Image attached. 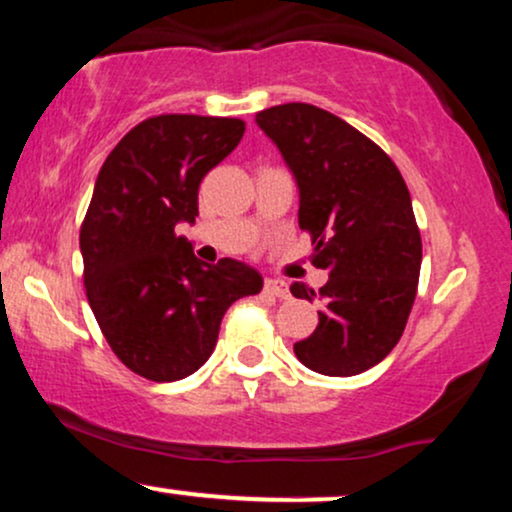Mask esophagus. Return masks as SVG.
Returning <instances> with one entry per match:
<instances>
[{
  "mask_svg": "<svg viewBox=\"0 0 512 512\" xmlns=\"http://www.w3.org/2000/svg\"><path fill=\"white\" fill-rule=\"evenodd\" d=\"M264 291L272 293L276 298H289V289L281 279H264Z\"/></svg>",
  "mask_w": 512,
  "mask_h": 512,
  "instance_id": "obj_1",
  "label": "esophagus"
}]
</instances>
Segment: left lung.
<instances>
[{
	"label": "left lung",
	"mask_w": 512,
	"mask_h": 512,
	"mask_svg": "<svg viewBox=\"0 0 512 512\" xmlns=\"http://www.w3.org/2000/svg\"><path fill=\"white\" fill-rule=\"evenodd\" d=\"M255 122L296 180L298 226L330 274L320 322L293 351L320 375L363 373L395 349L416 298L421 236L407 185L380 146L315 105H274ZM291 293L317 298L301 281Z\"/></svg>",
	"instance_id": "8db88e82"
}]
</instances>
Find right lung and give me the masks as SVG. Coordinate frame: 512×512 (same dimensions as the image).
Wrapping results in <instances>:
<instances>
[{
	"label": "right lung",
	"instance_id": "obj_1",
	"mask_svg": "<svg viewBox=\"0 0 512 512\" xmlns=\"http://www.w3.org/2000/svg\"><path fill=\"white\" fill-rule=\"evenodd\" d=\"M243 132L236 117H149L110 151L93 185L79 236L88 303L115 356L154 383L202 368L226 310L262 291L250 264L197 260L175 233L195 223L199 182Z\"/></svg>",
	"mask_w": 512,
	"mask_h": 512
}]
</instances>
